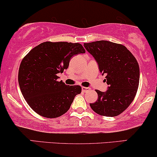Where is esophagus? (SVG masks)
<instances>
[{
  "label": "esophagus",
  "instance_id": "esophagus-1",
  "mask_svg": "<svg viewBox=\"0 0 157 157\" xmlns=\"http://www.w3.org/2000/svg\"><path fill=\"white\" fill-rule=\"evenodd\" d=\"M82 90L83 92H87L88 91L90 90V87H86V86H82Z\"/></svg>",
  "mask_w": 157,
  "mask_h": 157
}]
</instances>
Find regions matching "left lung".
Here are the masks:
<instances>
[{
	"label": "left lung",
	"mask_w": 157,
	"mask_h": 157,
	"mask_svg": "<svg viewBox=\"0 0 157 157\" xmlns=\"http://www.w3.org/2000/svg\"><path fill=\"white\" fill-rule=\"evenodd\" d=\"M84 46L98 62L109 86L105 92L95 90L98 99L90 103V107L99 115L117 117L129 107L136 95L140 80L138 61L122 44L97 40Z\"/></svg>",
	"instance_id": "1"
}]
</instances>
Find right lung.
<instances>
[{
  "mask_svg": "<svg viewBox=\"0 0 157 157\" xmlns=\"http://www.w3.org/2000/svg\"><path fill=\"white\" fill-rule=\"evenodd\" d=\"M85 52L79 43L46 41L25 56L19 68V88L25 101L36 113L54 119L68 111L75 96L82 92V87L58 82L57 74L68 67L73 55Z\"/></svg>",
  "mask_w": 157,
  "mask_h": 157,
  "instance_id": "obj_1",
  "label": "right lung"
}]
</instances>
